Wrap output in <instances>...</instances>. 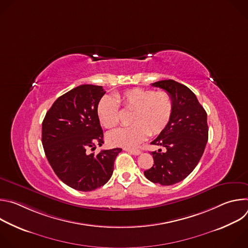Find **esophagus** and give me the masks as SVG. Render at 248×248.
<instances>
[{
    "label": "esophagus",
    "mask_w": 248,
    "mask_h": 248,
    "mask_svg": "<svg viewBox=\"0 0 248 248\" xmlns=\"http://www.w3.org/2000/svg\"><path fill=\"white\" fill-rule=\"evenodd\" d=\"M124 150L127 151L128 153L132 154V155H135V156H137V155H139V154L141 153V151H140L139 149H129V148H126V149H124Z\"/></svg>",
    "instance_id": "34e87169"
}]
</instances>
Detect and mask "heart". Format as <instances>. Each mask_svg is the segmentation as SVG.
Listing matches in <instances>:
<instances>
[{"label":"heart","instance_id":"1","mask_svg":"<svg viewBox=\"0 0 248 248\" xmlns=\"http://www.w3.org/2000/svg\"><path fill=\"white\" fill-rule=\"evenodd\" d=\"M116 98L126 112L132 113L129 123L133 125L108 133L107 141L113 146H136L149 134L161 133L170 123L173 101L166 91L132 88L118 94ZM97 116L104 127H116L120 124L118 101L112 96L102 97L97 106Z\"/></svg>","mask_w":248,"mask_h":248}]
</instances>
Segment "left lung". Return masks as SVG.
Returning a JSON list of instances; mask_svg holds the SVG:
<instances>
[{"mask_svg": "<svg viewBox=\"0 0 248 248\" xmlns=\"http://www.w3.org/2000/svg\"><path fill=\"white\" fill-rule=\"evenodd\" d=\"M168 92L173 101L171 118L167 127L151 144L165 147L154 151V165L144 171L154 184L171 186L185 180L201 159L208 141L207 113L195 94L172 79L152 83Z\"/></svg>", "mask_w": 248, "mask_h": 248, "instance_id": "obj_1", "label": "left lung"}]
</instances>
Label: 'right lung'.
<instances>
[{"mask_svg":"<svg viewBox=\"0 0 248 248\" xmlns=\"http://www.w3.org/2000/svg\"><path fill=\"white\" fill-rule=\"evenodd\" d=\"M105 93L102 86L79 85L59 97L42 123V144L52 169L62 183L79 191H92L107 183L122 151L87 152L104 143L97 106Z\"/></svg>","mask_w":248,"mask_h":248,"instance_id":"right-lung-1","label":"right lung"}]
</instances>
